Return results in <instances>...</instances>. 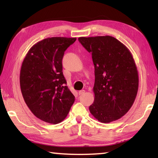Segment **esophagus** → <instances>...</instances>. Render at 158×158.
<instances>
[{
  "label": "esophagus",
  "instance_id": "esophagus-1",
  "mask_svg": "<svg viewBox=\"0 0 158 158\" xmlns=\"http://www.w3.org/2000/svg\"><path fill=\"white\" fill-rule=\"evenodd\" d=\"M85 90H81V91H79L78 93H79V95H81V94H83L85 93Z\"/></svg>",
  "mask_w": 158,
  "mask_h": 158
}]
</instances>
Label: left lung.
<instances>
[{"label": "left lung", "instance_id": "8db88e82", "mask_svg": "<svg viewBox=\"0 0 158 158\" xmlns=\"http://www.w3.org/2000/svg\"><path fill=\"white\" fill-rule=\"evenodd\" d=\"M94 65V101L89 107L102 123L120 119L132 106L139 89V74L130 50L110 36L79 37Z\"/></svg>", "mask_w": 158, "mask_h": 158}]
</instances>
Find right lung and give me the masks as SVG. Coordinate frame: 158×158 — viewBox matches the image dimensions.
I'll return each instance as SVG.
<instances>
[{"label":"right lung","mask_w":158,"mask_h":158,"mask_svg":"<svg viewBox=\"0 0 158 158\" xmlns=\"http://www.w3.org/2000/svg\"><path fill=\"white\" fill-rule=\"evenodd\" d=\"M76 39H45L33 45L23 59L19 75L23 98L31 112L43 122H61L75 102V96L65 85L62 60Z\"/></svg>","instance_id":"right-lung-1"}]
</instances>
